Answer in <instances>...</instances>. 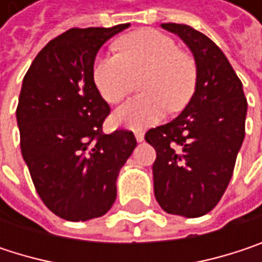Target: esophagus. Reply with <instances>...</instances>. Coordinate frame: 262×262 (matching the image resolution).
<instances>
[{
  "instance_id": "1",
  "label": "esophagus",
  "mask_w": 262,
  "mask_h": 262,
  "mask_svg": "<svg viewBox=\"0 0 262 262\" xmlns=\"http://www.w3.org/2000/svg\"><path fill=\"white\" fill-rule=\"evenodd\" d=\"M135 138L138 142H142L144 141V133L142 132H135Z\"/></svg>"
}]
</instances>
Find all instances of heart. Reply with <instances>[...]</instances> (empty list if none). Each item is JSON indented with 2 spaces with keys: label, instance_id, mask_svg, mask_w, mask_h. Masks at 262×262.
<instances>
[{
  "label": "heart",
  "instance_id": "obj_1",
  "mask_svg": "<svg viewBox=\"0 0 262 262\" xmlns=\"http://www.w3.org/2000/svg\"><path fill=\"white\" fill-rule=\"evenodd\" d=\"M118 54L95 60L92 77L101 97L112 104L123 101L141 80L145 95L133 98L117 109L112 120L117 126L142 130L158 124L167 109L182 111L195 89V63L178 48L173 37L156 30H139L117 42Z\"/></svg>",
  "mask_w": 262,
  "mask_h": 262
}]
</instances>
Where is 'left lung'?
<instances>
[{"label":"left lung","instance_id":"8db88e82","mask_svg":"<svg viewBox=\"0 0 262 262\" xmlns=\"http://www.w3.org/2000/svg\"><path fill=\"white\" fill-rule=\"evenodd\" d=\"M191 50L195 91L173 121L150 129L145 141L156 150L155 197L174 215L195 219L215 208L234 173L244 141L247 100L223 51L185 24H161Z\"/></svg>","mask_w":262,"mask_h":262}]
</instances>
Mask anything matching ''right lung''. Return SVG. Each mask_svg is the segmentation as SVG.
<instances>
[{"instance_id":"add662e5","label":"right lung","mask_w":262,"mask_h":262,"mask_svg":"<svg viewBox=\"0 0 262 262\" xmlns=\"http://www.w3.org/2000/svg\"><path fill=\"white\" fill-rule=\"evenodd\" d=\"M129 26L62 33L23 80L16 109L23 158L39 197L63 220L86 222L112 208L118 173L136 147L132 132L103 133L111 107L92 77L98 50Z\"/></svg>"}]
</instances>
